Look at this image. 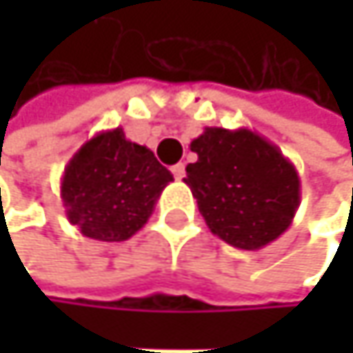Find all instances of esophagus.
<instances>
[{
    "label": "esophagus",
    "instance_id": "1",
    "mask_svg": "<svg viewBox=\"0 0 353 353\" xmlns=\"http://www.w3.org/2000/svg\"><path fill=\"white\" fill-rule=\"evenodd\" d=\"M171 173H173V178H175V180H182V178H184V173H186V169H184L182 163H178V165H173V167H171Z\"/></svg>",
    "mask_w": 353,
    "mask_h": 353
}]
</instances>
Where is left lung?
Segmentation results:
<instances>
[{"mask_svg": "<svg viewBox=\"0 0 353 353\" xmlns=\"http://www.w3.org/2000/svg\"><path fill=\"white\" fill-rule=\"evenodd\" d=\"M190 150L199 159L184 182L214 235L239 250H261L286 233L301 180L275 143L250 129L205 127Z\"/></svg>", "mask_w": 353, "mask_h": 353, "instance_id": "1", "label": "left lung"}]
</instances>
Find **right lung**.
I'll return each instance as SVG.
<instances>
[{"instance_id":"obj_1","label":"right lung","mask_w":353,"mask_h":353,"mask_svg":"<svg viewBox=\"0 0 353 353\" xmlns=\"http://www.w3.org/2000/svg\"><path fill=\"white\" fill-rule=\"evenodd\" d=\"M173 182L150 148L129 141L123 129L92 135L65 165L61 178L63 208L84 237L125 241L152 216Z\"/></svg>"}]
</instances>
